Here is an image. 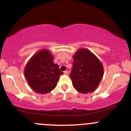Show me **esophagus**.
<instances>
[{"instance_id": "1", "label": "esophagus", "mask_w": 131, "mask_h": 131, "mask_svg": "<svg viewBox=\"0 0 131 131\" xmlns=\"http://www.w3.org/2000/svg\"><path fill=\"white\" fill-rule=\"evenodd\" d=\"M63 73H64V74H68V71L67 70L64 71L63 72Z\"/></svg>"}]
</instances>
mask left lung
Returning <instances> with one entry per match:
<instances>
[{
    "mask_svg": "<svg viewBox=\"0 0 131 131\" xmlns=\"http://www.w3.org/2000/svg\"><path fill=\"white\" fill-rule=\"evenodd\" d=\"M103 75L102 63L88 49H81L75 53L70 78L78 92L87 94L95 91Z\"/></svg>",
    "mask_w": 131,
    "mask_h": 131,
    "instance_id": "8db88e82",
    "label": "left lung"
}]
</instances>
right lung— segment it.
Masks as SVG:
<instances>
[{
	"label": "right lung",
	"mask_w": 131,
	"mask_h": 131,
	"mask_svg": "<svg viewBox=\"0 0 131 131\" xmlns=\"http://www.w3.org/2000/svg\"><path fill=\"white\" fill-rule=\"evenodd\" d=\"M63 74L53 57L47 50H42L33 56L25 69V76L29 86L41 94L50 92L55 89L60 76Z\"/></svg>",
	"instance_id": "obj_1"
}]
</instances>
